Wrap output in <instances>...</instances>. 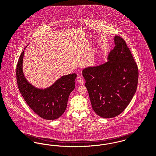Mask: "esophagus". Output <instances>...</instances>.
I'll return each instance as SVG.
<instances>
[{"label": "esophagus", "instance_id": "obj_1", "mask_svg": "<svg viewBox=\"0 0 156 156\" xmlns=\"http://www.w3.org/2000/svg\"><path fill=\"white\" fill-rule=\"evenodd\" d=\"M77 81L80 83V84H83V83H84L83 79V78H82L81 76H79L77 78Z\"/></svg>", "mask_w": 156, "mask_h": 156}]
</instances>
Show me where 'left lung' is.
Returning a JSON list of instances; mask_svg holds the SVG:
<instances>
[{
  "label": "left lung",
  "mask_w": 156,
  "mask_h": 156,
  "mask_svg": "<svg viewBox=\"0 0 156 156\" xmlns=\"http://www.w3.org/2000/svg\"><path fill=\"white\" fill-rule=\"evenodd\" d=\"M115 46L107 62L82 71L92 108L104 119L117 116L126 108L137 87V66L124 40L114 37Z\"/></svg>",
  "instance_id": "8db88e82"
}]
</instances>
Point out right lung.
<instances>
[{
    "label": "right lung",
    "instance_id": "1",
    "mask_svg": "<svg viewBox=\"0 0 156 156\" xmlns=\"http://www.w3.org/2000/svg\"><path fill=\"white\" fill-rule=\"evenodd\" d=\"M23 56L24 51L19 57L16 67L19 91L29 107L40 117L48 120L58 119L64 114L69 96L75 88L76 73L61 76L49 87L37 88L29 83L25 76Z\"/></svg>",
    "mask_w": 156,
    "mask_h": 156
}]
</instances>
